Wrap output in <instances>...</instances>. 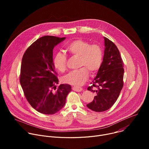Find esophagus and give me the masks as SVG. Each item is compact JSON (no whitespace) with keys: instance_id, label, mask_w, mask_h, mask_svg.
Returning a JSON list of instances; mask_svg holds the SVG:
<instances>
[{"instance_id":"esophagus-1","label":"esophagus","mask_w":149,"mask_h":149,"mask_svg":"<svg viewBox=\"0 0 149 149\" xmlns=\"http://www.w3.org/2000/svg\"><path fill=\"white\" fill-rule=\"evenodd\" d=\"M72 90L75 91H77V92H80L81 91H82V88H81V87H72Z\"/></svg>"}]
</instances>
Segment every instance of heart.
<instances>
[{
  "label": "heart",
  "instance_id": "obj_1",
  "mask_svg": "<svg viewBox=\"0 0 149 149\" xmlns=\"http://www.w3.org/2000/svg\"><path fill=\"white\" fill-rule=\"evenodd\" d=\"M67 51L72 56H79V67L78 70L68 73L63 78L65 83L79 87L87 81L90 73L96 74L101 68L104 58L101 47L98 44H90L86 40L78 39L72 41L66 47ZM67 56L61 52L57 53L54 58L53 63L56 70L63 72L67 69Z\"/></svg>",
  "mask_w": 149,
  "mask_h": 149
}]
</instances>
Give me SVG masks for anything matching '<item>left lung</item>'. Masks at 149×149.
I'll return each instance as SVG.
<instances>
[{"label": "left lung", "mask_w": 149, "mask_h": 149, "mask_svg": "<svg viewBox=\"0 0 149 149\" xmlns=\"http://www.w3.org/2000/svg\"><path fill=\"white\" fill-rule=\"evenodd\" d=\"M105 50L102 64L87 90L95 96L87 107L95 112L110 109L123 87L124 63L120 52L113 42L104 38Z\"/></svg>", "instance_id": "8db88e82"}]
</instances>
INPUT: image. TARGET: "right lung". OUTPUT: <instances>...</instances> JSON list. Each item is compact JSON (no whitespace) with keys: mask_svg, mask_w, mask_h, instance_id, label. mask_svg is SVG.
I'll return each instance as SVG.
<instances>
[{"mask_svg":"<svg viewBox=\"0 0 149 149\" xmlns=\"http://www.w3.org/2000/svg\"><path fill=\"white\" fill-rule=\"evenodd\" d=\"M65 39L54 36H42L24 53L20 67V83L25 98L37 111L54 114L59 111L71 91L68 84H58L53 63V49Z\"/></svg>","mask_w":149,"mask_h":149,"instance_id":"1","label":"right lung"}]
</instances>
